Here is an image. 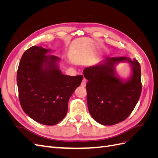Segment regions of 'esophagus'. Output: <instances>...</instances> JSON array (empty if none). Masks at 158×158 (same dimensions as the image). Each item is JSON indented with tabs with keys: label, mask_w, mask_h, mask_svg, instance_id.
<instances>
[{
	"label": "esophagus",
	"mask_w": 158,
	"mask_h": 158,
	"mask_svg": "<svg viewBox=\"0 0 158 158\" xmlns=\"http://www.w3.org/2000/svg\"><path fill=\"white\" fill-rule=\"evenodd\" d=\"M81 85H82V86L85 87V85H86V80H85V78H84L82 80V84H81Z\"/></svg>",
	"instance_id": "34e87169"
}]
</instances>
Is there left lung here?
I'll return each instance as SVG.
<instances>
[{
	"mask_svg": "<svg viewBox=\"0 0 158 158\" xmlns=\"http://www.w3.org/2000/svg\"><path fill=\"white\" fill-rule=\"evenodd\" d=\"M127 61L133 69L131 78L123 82L114 74V66ZM87 103L95 121L103 125H113L130 115L140 97L141 69L138 61L126 56L107 57L102 63L85 68Z\"/></svg>",
	"mask_w": 158,
	"mask_h": 158,
	"instance_id": "8db88e82",
	"label": "left lung"
}]
</instances>
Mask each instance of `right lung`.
Segmentation results:
<instances>
[{
    "instance_id": "add662e5",
    "label": "right lung",
    "mask_w": 158,
    "mask_h": 158,
    "mask_svg": "<svg viewBox=\"0 0 158 158\" xmlns=\"http://www.w3.org/2000/svg\"><path fill=\"white\" fill-rule=\"evenodd\" d=\"M49 49L32 46L23 54L17 71L18 96L28 116L45 125L61 121L68 111L69 99L80 85L82 75H64Z\"/></svg>"
}]
</instances>
